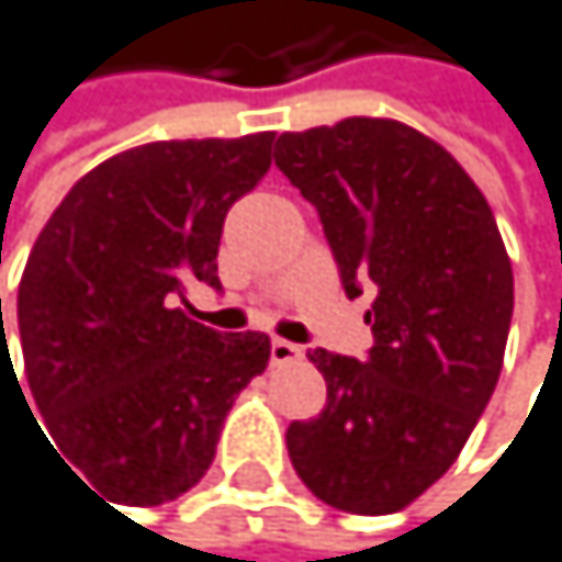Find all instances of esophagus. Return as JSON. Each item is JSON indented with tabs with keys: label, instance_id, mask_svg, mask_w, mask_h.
<instances>
[{
	"label": "esophagus",
	"instance_id": "1",
	"mask_svg": "<svg viewBox=\"0 0 562 562\" xmlns=\"http://www.w3.org/2000/svg\"><path fill=\"white\" fill-rule=\"evenodd\" d=\"M300 355H303L300 345H290V341H283V337H272V345H269V361H272V364H290V361H296Z\"/></svg>",
	"mask_w": 562,
	"mask_h": 562
}]
</instances>
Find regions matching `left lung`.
I'll return each instance as SVG.
<instances>
[{
  "label": "left lung",
  "instance_id": "8db88e82",
  "mask_svg": "<svg viewBox=\"0 0 562 562\" xmlns=\"http://www.w3.org/2000/svg\"><path fill=\"white\" fill-rule=\"evenodd\" d=\"M276 167L317 207L348 296L372 286L364 361L310 351L327 406L286 430L321 502L389 515L464 450L502 375L512 262L495 214L457 159L395 119L283 132Z\"/></svg>",
  "mask_w": 562,
  "mask_h": 562
}]
</instances>
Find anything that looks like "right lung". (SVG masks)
Segmentation results:
<instances>
[{
	"mask_svg": "<svg viewBox=\"0 0 562 562\" xmlns=\"http://www.w3.org/2000/svg\"><path fill=\"white\" fill-rule=\"evenodd\" d=\"M272 139L115 153L67 190L33 241L16 300L23 372L57 457L94 495L164 505L190 492L238 392L266 372V334H217L177 303L187 279L221 286V225L266 177Z\"/></svg>",
	"mask_w": 562,
	"mask_h": 562,
	"instance_id": "obj_1",
	"label": "right lung"
}]
</instances>
